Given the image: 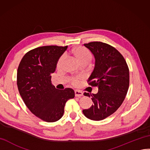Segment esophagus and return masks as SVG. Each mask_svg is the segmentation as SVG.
Segmentation results:
<instances>
[{"instance_id": "1", "label": "esophagus", "mask_w": 150, "mask_h": 150, "mask_svg": "<svg viewBox=\"0 0 150 150\" xmlns=\"http://www.w3.org/2000/svg\"><path fill=\"white\" fill-rule=\"evenodd\" d=\"M74 93H75V96H76L81 97V96H82L83 95V92L81 91H80V90H75Z\"/></svg>"}]
</instances>
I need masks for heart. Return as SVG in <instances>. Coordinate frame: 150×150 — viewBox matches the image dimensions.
I'll use <instances>...</instances> for the list:
<instances>
[{
	"label": "heart",
	"instance_id": "1",
	"mask_svg": "<svg viewBox=\"0 0 150 150\" xmlns=\"http://www.w3.org/2000/svg\"><path fill=\"white\" fill-rule=\"evenodd\" d=\"M72 54L75 57L76 59L78 60V62L80 64H82L83 62H89L91 59V55L88 50H86L85 48L78 47L74 48L73 50H72ZM64 60H65V55H62L59 59L57 63V69H61L64 65ZM81 78L79 77H73L70 79L71 83L77 86L80 81Z\"/></svg>",
	"mask_w": 150,
	"mask_h": 150
}]
</instances>
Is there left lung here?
Here are the masks:
<instances>
[{
	"label": "left lung",
	"instance_id": "1",
	"mask_svg": "<svg viewBox=\"0 0 150 150\" xmlns=\"http://www.w3.org/2000/svg\"><path fill=\"white\" fill-rule=\"evenodd\" d=\"M95 59V67L88 78L91 86H96V94L84 93L93 104L83 110L87 118L102 120L118 109L127 95L129 86V71L124 57L114 47L100 42L84 44Z\"/></svg>",
	"mask_w": 150,
	"mask_h": 150
}]
</instances>
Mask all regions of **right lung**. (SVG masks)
<instances>
[{
  "instance_id": "right-lung-1",
  "label": "right lung",
  "mask_w": 150,
  "mask_h": 150,
  "mask_svg": "<svg viewBox=\"0 0 150 150\" xmlns=\"http://www.w3.org/2000/svg\"><path fill=\"white\" fill-rule=\"evenodd\" d=\"M67 48L55 45L36 48L24 55L18 69L20 95L29 110L45 122L61 118L67 101L74 97L72 89L59 90L51 83V74Z\"/></svg>"
}]
</instances>
